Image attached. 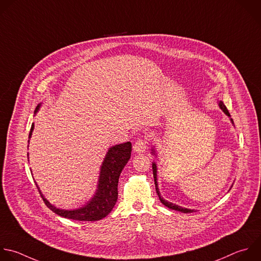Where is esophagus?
<instances>
[{"label":"esophagus","instance_id":"34e87169","mask_svg":"<svg viewBox=\"0 0 261 261\" xmlns=\"http://www.w3.org/2000/svg\"><path fill=\"white\" fill-rule=\"evenodd\" d=\"M133 149H134V151L137 152V153L144 152L145 149H146V141L143 140V139H138V140L134 143Z\"/></svg>","mask_w":261,"mask_h":261}]
</instances>
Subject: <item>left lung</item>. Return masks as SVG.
Wrapping results in <instances>:
<instances>
[{"label": "left lung", "mask_w": 261, "mask_h": 261, "mask_svg": "<svg viewBox=\"0 0 261 261\" xmlns=\"http://www.w3.org/2000/svg\"><path fill=\"white\" fill-rule=\"evenodd\" d=\"M218 106H219L220 110L229 118L231 124L233 125V121H232V119H230V115H229V113H228L226 107L223 105V102H222V101H218ZM150 153L156 156V150H155V147H154V146L151 147ZM156 173H158V166H156V164H155L154 162H152V174H153V179H154V185H155V191H156V194H158V196H159V199H160L161 203H162L163 205H165L166 207H168L169 209L175 210V211H179V212H182V213H193V212H196L195 209L185 208V207L178 206V205H176V204H173V203L168 202L167 200H165V199L161 196V193H160V191H159V187H158V175H156ZM229 190H230V189H229Z\"/></svg>", "instance_id": "obj_1"}]
</instances>
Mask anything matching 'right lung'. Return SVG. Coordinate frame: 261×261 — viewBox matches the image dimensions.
<instances>
[{"instance_id":"1","label":"right lung","mask_w":261,"mask_h":261,"mask_svg":"<svg viewBox=\"0 0 261 261\" xmlns=\"http://www.w3.org/2000/svg\"><path fill=\"white\" fill-rule=\"evenodd\" d=\"M42 103L37 107L35 115L39 112ZM34 128L35 125L33 124L29 135V142L30 138L32 137ZM131 150L132 144L129 141L113 145L109 148L100 166V172L95 194L90 199V201L87 202L84 206L71 210L57 208L44 197L38 184L36 182L37 188L43 198V201L50 210L64 218L79 221H96L105 218L111 213L117 203L119 177L122 170L124 169L131 156Z\"/></svg>"}]
</instances>
